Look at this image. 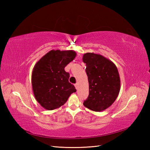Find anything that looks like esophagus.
Returning a JSON list of instances; mask_svg holds the SVG:
<instances>
[{
  "label": "esophagus",
  "mask_w": 150,
  "mask_h": 150,
  "mask_svg": "<svg viewBox=\"0 0 150 150\" xmlns=\"http://www.w3.org/2000/svg\"><path fill=\"white\" fill-rule=\"evenodd\" d=\"M75 86L76 88V89H77H77H78V84H75Z\"/></svg>",
  "instance_id": "obj_1"
}]
</instances>
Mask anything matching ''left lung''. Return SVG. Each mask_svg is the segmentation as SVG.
Wrapping results in <instances>:
<instances>
[{
	"label": "left lung",
	"instance_id": "1",
	"mask_svg": "<svg viewBox=\"0 0 150 150\" xmlns=\"http://www.w3.org/2000/svg\"><path fill=\"white\" fill-rule=\"evenodd\" d=\"M89 82V96L84 106L94 111L107 109L116 100L120 89V76L115 64L94 53L84 54Z\"/></svg>",
	"mask_w": 150,
	"mask_h": 150
}]
</instances>
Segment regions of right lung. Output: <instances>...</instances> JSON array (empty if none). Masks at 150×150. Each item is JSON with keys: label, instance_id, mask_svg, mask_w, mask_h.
<instances>
[{"label": "right lung", "instance_id": "obj_1", "mask_svg": "<svg viewBox=\"0 0 150 150\" xmlns=\"http://www.w3.org/2000/svg\"><path fill=\"white\" fill-rule=\"evenodd\" d=\"M73 50H51L44 55L33 69L31 84L35 98L47 110L60 108L76 91L69 82V74L65 67L75 58Z\"/></svg>", "mask_w": 150, "mask_h": 150}]
</instances>
